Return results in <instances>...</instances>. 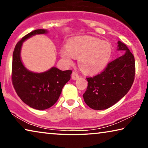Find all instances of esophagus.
Instances as JSON below:
<instances>
[{
  "instance_id": "34e87169",
  "label": "esophagus",
  "mask_w": 148,
  "mask_h": 148,
  "mask_svg": "<svg viewBox=\"0 0 148 148\" xmlns=\"http://www.w3.org/2000/svg\"><path fill=\"white\" fill-rule=\"evenodd\" d=\"M72 79L74 80H76L79 78V75L77 74L76 72H73L72 74Z\"/></svg>"
}]
</instances>
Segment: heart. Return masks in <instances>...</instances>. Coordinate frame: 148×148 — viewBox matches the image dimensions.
<instances>
[{
    "mask_svg": "<svg viewBox=\"0 0 148 148\" xmlns=\"http://www.w3.org/2000/svg\"><path fill=\"white\" fill-rule=\"evenodd\" d=\"M112 53L108 42L89 36L76 37L69 42L67 47L61 50V57L67 63H71L74 57H79V66L87 73H95L103 69Z\"/></svg>",
    "mask_w": 148,
    "mask_h": 148,
    "instance_id": "heart-1",
    "label": "heart"
}]
</instances>
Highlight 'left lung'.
Instances as JSON below:
<instances>
[{
  "label": "left lung",
  "mask_w": 148,
  "mask_h": 148,
  "mask_svg": "<svg viewBox=\"0 0 148 148\" xmlns=\"http://www.w3.org/2000/svg\"><path fill=\"white\" fill-rule=\"evenodd\" d=\"M117 50L125 51L108 64L103 72L87 77L88 86L83 95L87 106L93 110L108 108L126 95L133 84L135 75L134 57L126 45L117 42Z\"/></svg>",
  "instance_id": "1"
}]
</instances>
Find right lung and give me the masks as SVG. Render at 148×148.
Wrapping results in <instances>:
<instances>
[{"label":"right lung","instance_id":"obj_1","mask_svg":"<svg viewBox=\"0 0 148 148\" xmlns=\"http://www.w3.org/2000/svg\"><path fill=\"white\" fill-rule=\"evenodd\" d=\"M46 29H37L27 34L15 47L12 59V83L24 103L32 108L43 110L51 107L59 99L64 86L71 79L72 71H62L56 67L40 73L27 69L21 61V50L26 40L36 34H47Z\"/></svg>","mask_w":148,"mask_h":148}]
</instances>
